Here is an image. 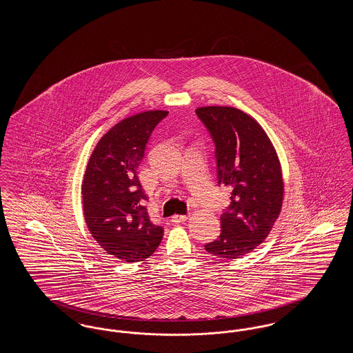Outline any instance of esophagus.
Instances as JSON below:
<instances>
[{
    "label": "esophagus",
    "instance_id": "esophagus-1",
    "mask_svg": "<svg viewBox=\"0 0 353 353\" xmlns=\"http://www.w3.org/2000/svg\"><path fill=\"white\" fill-rule=\"evenodd\" d=\"M188 219H189L188 214H174V216L172 217V222H173V223H180V222H184V221H186Z\"/></svg>",
    "mask_w": 353,
    "mask_h": 353
}]
</instances>
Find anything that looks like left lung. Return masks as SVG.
Returning a JSON list of instances; mask_svg holds the SVG:
<instances>
[{"label": "left lung", "mask_w": 353, "mask_h": 353, "mask_svg": "<svg viewBox=\"0 0 353 353\" xmlns=\"http://www.w3.org/2000/svg\"><path fill=\"white\" fill-rule=\"evenodd\" d=\"M196 114L216 144L219 184L232 188V202L219 219L221 234L205 250L235 259L261 245L281 214V161L269 136L249 114L228 105L200 107Z\"/></svg>", "instance_id": "1"}]
</instances>
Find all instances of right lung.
Here are the masks:
<instances>
[{
	"instance_id": "right-lung-1",
	"label": "right lung",
	"mask_w": 353,
	"mask_h": 353,
	"mask_svg": "<svg viewBox=\"0 0 353 353\" xmlns=\"http://www.w3.org/2000/svg\"><path fill=\"white\" fill-rule=\"evenodd\" d=\"M168 111L151 110L123 119L103 134L91 153L82 183L84 221L110 255L140 262L159 248L164 229L153 225L137 177L152 131Z\"/></svg>"
}]
</instances>
